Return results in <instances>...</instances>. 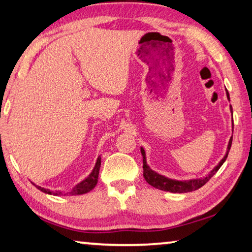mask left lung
<instances>
[{"instance_id": "1", "label": "left lung", "mask_w": 252, "mask_h": 252, "mask_svg": "<svg viewBox=\"0 0 252 252\" xmlns=\"http://www.w3.org/2000/svg\"><path fill=\"white\" fill-rule=\"evenodd\" d=\"M226 97L230 101V95L227 91H226ZM230 111H231V113H233L232 106L231 105H230ZM232 127H233V120H232ZM231 145H232V137L230 138L229 143H227V149H226V154L224 155V157L222 158V160L220 161L218 165L215 166L214 168L206 175L205 177L189 179V181H176V179H171V178L163 176V175L156 173L155 170H153L149 166H148L147 158H146V151L141 147V155L143 157V177H145L146 182L149 184V185L154 186V187H156V189H158L160 190L170 191V193H187V191L196 190L198 189H201L203 185H205V184L210 181L211 177H213L214 174L220 169V167L224 163L227 155H229V150L231 148Z\"/></svg>"}]
</instances>
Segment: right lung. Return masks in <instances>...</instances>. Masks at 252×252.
Listing matches in <instances>:
<instances>
[{"label": "right lung", "mask_w": 252, "mask_h": 252, "mask_svg": "<svg viewBox=\"0 0 252 252\" xmlns=\"http://www.w3.org/2000/svg\"><path fill=\"white\" fill-rule=\"evenodd\" d=\"M99 167H101V155H99L98 157H97V160H96V162H95L94 168H93V170L91 171V174L89 175V176H87L85 179H83L81 183H78L77 185L74 186L73 189H71L70 191H68V193H67V194H69V195H82V194L89 193V191H91L92 189H93L94 187L96 186V184H97ZM31 183H32V182H31ZM33 185L37 187L38 189H40V190L43 191V193H46V194L56 195V196H57V195H63V191H61V190H50V189H43V187H40L38 185H35V184H33Z\"/></svg>", "instance_id": "obj_1"}]
</instances>
